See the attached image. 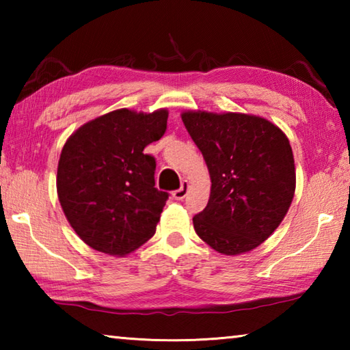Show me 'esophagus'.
Returning <instances> with one entry per match:
<instances>
[{"label":"esophagus","mask_w":350,"mask_h":350,"mask_svg":"<svg viewBox=\"0 0 350 350\" xmlns=\"http://www.w3.org/2000/svg\"><path fill=\"white\" fill-rule=\"evenodd\" d=\"M187 193H188V182L183 180L182 182V187L179 189H176V191H173V198L176 200H182V199H185Z\"/></svg>","instance_id":"esophagus-1"}]
</instances>
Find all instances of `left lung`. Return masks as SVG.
<instances>
[{
	"mask_svg": "<svg viewBox=\"0 0 350 350\" xmlns=\"http://www.w3.org/2000/svg\"><path fill=\"white\" fill-rule=\"evenodd\" d=\"M182 120L210 171L208 204L193 217L200 239L234 256L262 244L293 200L296 174L287 135L267 118L185 111Z\"/></svg>",
	"mask_w": 350,
	"mask_h": 350,
	"instance_id": "8db88e82",
	"label": "left lung"
}]
</instances>
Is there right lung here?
<instances>
[{
  "instance_id": "right-lung-1",
  "label": "right lung",
  "mask_w": 350,
  "mask_h": 350,
  "mask_svg": "<svg viewBox=\"0 0 350 350\" xmlns=\"http://www.w3.org/2000/svg\"><path fill=\"white\" fill-rule=\"evenodd\" d=\"M167 120V109H117L85 123L64 144L58 200L94 250L125 256L156 233L168 193L154 187L156 159L144 150L165 134Z\"/></svg>"
}]
</instances>
